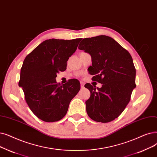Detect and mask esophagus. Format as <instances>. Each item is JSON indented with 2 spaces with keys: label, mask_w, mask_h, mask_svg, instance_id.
<instances>
[{
  "label": "esophagus",
  "mask_w": 157,
  "mask_h": 157,
  "mask_svg": "<svg viewBox=\"0 0 157 157\" xmlns=\"http://www.w3.org/2000/svg\"><path fill=\"white\" fill-rule=\"evenodd\" d=\"M80 84H81V88H84L85 83L83 82V81H81V82H80Z\"/></svg>",
  "instance_id": "esophagus-1"
}]
</instances>
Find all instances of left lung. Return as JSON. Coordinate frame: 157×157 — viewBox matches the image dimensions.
<instances>
[{"instance_id": "8db88e82", "label": "left lung", "mask_w": 157, "mask_h": 157, "mask_svg": "<svg viewBox=\"0 0 157 157\" xmlns=\"http://www.w3.org/2000/svg\"><path fill=\"white\" fill-rule=\"evenodd\" d=\"M78 49L91 56L88 71L94 81L102 84L101 88L85 85L90 92L85 102L87 114L95 121L110 122L124 111L136 87L133 59L114 39L105 35L84 38Z\"/></svg>"}]
</instances>
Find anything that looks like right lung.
<instances>
[{"label":"right lung","instance_id":"add662e5","mask_svg":"<svg viewBox=\"0 0 157 157\" xmlns=\"http://www.w3.org/2000/svg\"><path fill=\"white\" fill-rule=\"evenodd\" d=\"M81 40H46L25 58L18 86L22 87L31 110L41 120L50 122L62 119L79 91L77 79L61 85L56 78L59 71L66 70L67 61Z\"/></svg>","mask_w":157,"mask_h":157}]
</instances>
